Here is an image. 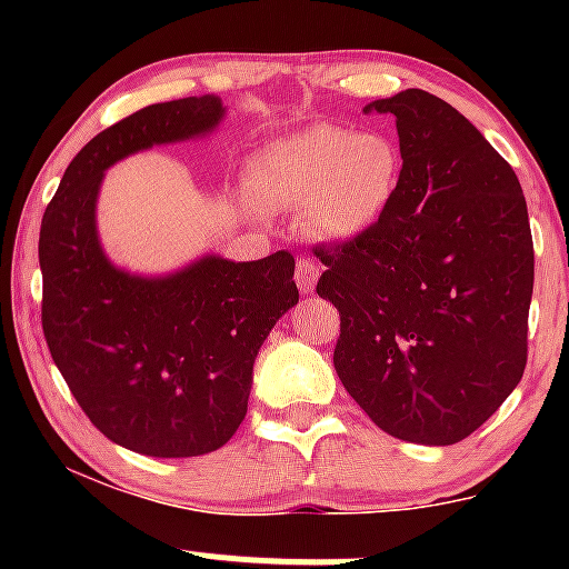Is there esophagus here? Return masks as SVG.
Segmentation results:
<instances>
[{
    "label": "esophagus",
    "instance_id": "esophagus-1",
    "mask_svg": "<svg viewBox=\"0 0 569 569\" xmlns=\"http://www.w3.org/2000/svg\"><path fill=\"white\" fill-rule=\"evenodd\" d=\"M318 278H321V264L312 262V259H307V257H299L297 259V270H293V280H297L299 291H302V293L316 291Z\"/></svg>",
    "mask_w": 569,
    "mask_h": 569
}]
</instances>
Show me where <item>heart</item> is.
Returning <instances> with one entry per match:
<instances>
[{
  "label": "heart",
  "instance_id": "b5f03b06",
  "mask_svg": "<svg viewBox=\"0 0 569 569\" xmlns=\"http://www.w3.org/2000/svg\"><path fill=\"white\" fill-rule=\"evenodd\" d=\"M401 176L403 154L393 136L310 126L259 149L246 181L259 208L302 213L318 240L348 243L380 224Z\"/></svg>",
  "mask_w": 569,
  "mask_h": 569
}]
</instances>
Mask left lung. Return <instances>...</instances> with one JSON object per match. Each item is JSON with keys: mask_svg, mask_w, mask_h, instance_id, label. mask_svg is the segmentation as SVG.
<instances>
[{"mask_svg": "<svg viewBox=\"0 0 569 569\" xmlns=\"http://www.w3.org/2000/svg\"><path fill=\"white\" fill-rule=\"evenodd\" d=\"M396 117L403 176L377 227L316 248L339 310L335 369L377 428L449 447L485 426L527 367L535 251L513 168L426 90L371 101Z\"/></svg>", "mask_w": 569, "mask_h": 569, "instance_id": "left-lung-1", "label": "left lung"}]
</instances>
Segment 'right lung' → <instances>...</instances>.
Listing matches in <instances>:
<instances>
[{
  "mask_svg": "<svg viewBox=\"0 0 569 569\" xmlns=\"http://www.w3.org/2000/svg\"><path fill=\"white\" fill-rule=\"evenodd\" d=\"M219 96L152 103L101 130L69 162L39 230L42 329L90 422L130 452L198 457L243 422L253 361L299 302L293 257L257 262L206 253L166 276H139L103 251L96 206L114 162L202 139L224 120Z\"/></svg>",
  "mask_w": 569,
  "mask_h": 569,
  "instance_id": "add662e5",
  "label": "right lung"
}]
</instances>
